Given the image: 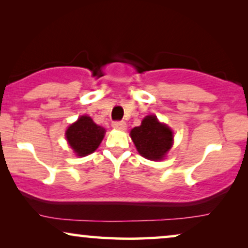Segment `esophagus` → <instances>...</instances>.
Here are the masks:
<instances>
[{"mask_svg": "<svg viewBox=\"0 0 248 248\" xmlns=\"http://www.w3.org/2000/svg\"><path fill=\"white\" fill-rule=\"evenodd\" d=\"M111 126L114 128H116V130H126V123L123 121H120V122H113V124H111Z\"/></svg>", "mask_w": 248, "mask_h": 248, "instance_id": "esophagus-1", "label": "esophagus"}]
</instances>
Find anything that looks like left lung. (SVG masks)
I'll use <instances>...</instances> for the list:
<instances>
[{
  "label": "left lung",
  "mask_w": 248,
  "mask_h": 248,
  "mask_svg": "<svg viewBox=\"0 0 248 248\" xmlns=\"http://www.w3.org/2000/svg\"><path fill=\"white\" fill-rule=\"evenodd\" d=\"M130 135L139 154L154 161L162 160L174 141L171 128L160 123L155 115L145 116L140 126L132 128Z\"/></svg>",
  "instance_id": "left-lung-1"
}]
</instances>
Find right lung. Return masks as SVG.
<instances>
[{
	"label": "right lung",
	"mask_w": 248,
	"mask_h": 248,
	"mask_svg": "<svg viewBox=\"0 0 248 248\" xmlns=\"http://www.w3.org/2000/svg\"><path fill=\"white\" fill-rule=\"evenodd\" d=\"M105 133L104 127L94 123L91 117L83 115L67 127L65 138L74 154L84 157L97 150Z\"/></svg>",
	"instance_id": "right-lung-1"
}]
</instances>
